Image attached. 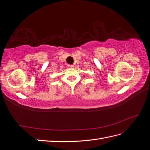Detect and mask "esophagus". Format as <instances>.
I'll list each match as a JSON object with an SVG mask.
<instances>
[{
    "label": "esophagus",
    "mask_w": 150,
    "mask_h": 150,
    "mask_svg": "<svg viewBox=\"0 0 150 150\" xmlns=\"http://www.w3.org/2000/svg\"><path fill=\"white\" fill-rule=\"evenodd\" d=\"M68 67H69V68H72V67H74V65L69 64V65H68Z\"/></svg>",
    "instance_id": "34e87169"
}]
</instances>
